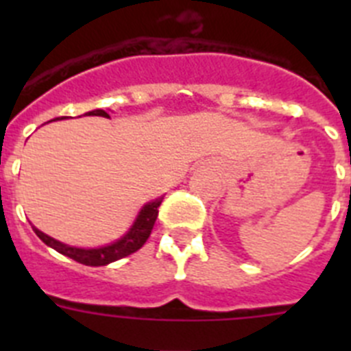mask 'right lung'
<instances>
[{
	"label": "right lung",
	"instance_id": "add662e5",
	"mask_svg": "<svg viewBox=\"0 0 351 351\" xmlns=\"http://www.w3.org/2000/svg\"><path fill=\"white\" fill-rule=\"evenodd\" d=\"M88 116H101L108 117V114L101 108H96V110H91L88 112ZM63 119V117H61ZM56 121V119H54ZM161 200L163 198H156L153 202H147L141 209L138 216L133 221L132 228L126 232L121 239H117L116 243L108 244V246L101 247H91V250H86V247H75V246H68V244L60 243L56 239L49 237L47 234L40 232L38 228L33 226L35 234L42 239L43 243L51 246L52 250H56L61 255L68 256V258L75 260V262L84 263V265H91V267H100V265H107L110 262H116L119 258H125V256L132 255L135 251L141 250L145 244V241L151 235V230H153L154 221L158 218V207H160Z\"/></svg>",
	"mask_w": 351,
	"mask_h": 351
}]
</instances>
